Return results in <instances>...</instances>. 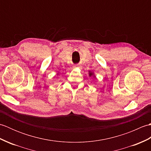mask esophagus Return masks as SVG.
<instances>
[{
    "label": "esophagus",
    "instance_id": "obj_1",
    "mask_svg": "<svg viewBox=\"0 0 151 151\" xmlns=\"http://www.w3.org/2000/svg\"><path fill=\"white\" fill-rule=\"evenodd\" d=\"M76 67H80V65H75V66H74V68H76Z\"/></svg>",
    "mask_w": 151,
    "mask_h": 151
}]
</instances>
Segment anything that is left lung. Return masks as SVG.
<instances>
[{
  "label": "left lung",
  "mask_w": 151,
  "mask_h": 151,
  "mask_svg": "<svg viewBox=\"0 0 151 151\" xmlns=\"http://www.w3.org/2000/svg\"><path fill=\"white\" fill-rule=\"evenodd\" d=\"M89 76H90V77H91V76H93V77H94L95 78H96L95 76L94 75V73H92V72H90V71L89 72Z\"/></svg>",
  "instance_id": "obj_1"
}]
</instances>
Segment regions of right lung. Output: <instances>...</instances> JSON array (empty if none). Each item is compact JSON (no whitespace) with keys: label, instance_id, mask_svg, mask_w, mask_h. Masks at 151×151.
Segmentation results:
<instances>
[{"label":"right lung","instance_id":"add662e5","mask_svg":"<svg viewBox=\"0 0 151 151\" xmlns=\"http://www.w3.org/2000/svg\"><path fill=\"white\" fill-rule=\"evenodd\" d=\"M57 75H58V74H57Z\"/></svg>","mask_w":151,"mask_h":151}]
</instances>
